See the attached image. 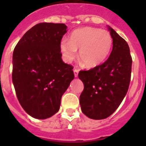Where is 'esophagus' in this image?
I'll list each match as a JSON object with an SVG mask.
<instances>
[{
    "label": "esophagus",
    "instance_id": "34e87169",
    "mask_svg": "<svg viewBox=\"0 0 146 146\" xmlns=\"http://www.w3.org/2000/svg\"><path fill=\"white\" fill-rule=\"evenodd\" d=\"M73 73H74L75 77H77L78 73H79V70H77V69H74V70H73Z\"/></svg>",
    "mask_w": 146,
    "mask_h": 146
}]
</instances>
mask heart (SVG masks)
I'll return each mask as SVG.
<instances>
[{"label": "heart", "instance_id": "heart-1", "mask_svg": "<svg viewBox=\"0 0 146 146\" xmlns=\"http://www.w3.org/2000/svg\"><path fill=\"white\" fill-rule=\"evenodd\" d=\"M112 43L113 40L108 32L94 27H83L73 31L70 41L63 38L60 47L66 62L73 61L79 49V59L86 67L94 68L108 57Z\"/></svg>", "mask_w": 146, "mask_h": 146}]
</instances>
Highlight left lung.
<instances>
[{
  "instance_id": "obj_1",
  "label": "left lung",
  "mask_w": 146,
  "mask_h": 146,
  "mask_svg": "<svg viewBox=\"0 0 146 146\" xmlns=\"http://www.w3.org/2000/svg\"><path fill=\"white\" fill-rule=\"evenodd\" d=\"M113 48L104 64L89 70H81L84 84L80 104L82 113L94 120L108 117L117 109L129 89L132 57L127 42L108 26Z\"/></svg>"
}]
</instances>
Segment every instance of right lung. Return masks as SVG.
Instances as JSON below:
<instances>
[{"instance_id":"obj_1","label":"right lung","mask_w":146,"mask_h":146,"mask_svg":"<svg viewBox=\"0 0 146 146\" xmlns=\"http://www.w3.org/2000/svg\"><path fill=\"white\" fill-rule=\"evenodd\" d=\"M64 23H42L26 32L13 53L12 80L19 104L29 115L47 119L57 113L74 79L73 66L61 59Z\"/></svg>"}]
</instances>
